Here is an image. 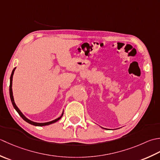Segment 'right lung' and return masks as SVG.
Wrapping results in <instances>:
<instances>
[{
  "mask_svg": "<svg viewBox=\"0 0 160 160\" xmlns=\"http://www.w3.org/2000/svg\"><path fill=\"white\" fill-rule=\"evenodd\" d=\"M15 69H16V68H14V70H12V72L11 77H10V85H9V95H10V99H11V102H12V105H13V106H14V109H15V110H16V111H17V112L19 114V115H20V116L22 117V119H24L26 122H28V123H30V124H32V125H34V126H48V125L52 124V123H55V122H57V121H58V120H59V119L61 118L62 116H63V113H62L61 116H60L59 117H58V118H57V119H56L53 120V121L48 122H45V123H37V122H32V121H31V120L28 119L27 118V117H26L23 115V114H22V113L21 112V110L18 109V108L17 106H16V103H15V102H14V97H13V92H12V79H13V75H14V73Z\"/></svg>",
  "mask_w": 160,
  "mask_h": 160,
  "instance_id": "add662e5",
  "label": "right lung"
}]
</instances>
